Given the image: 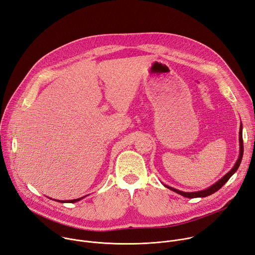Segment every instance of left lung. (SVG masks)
<instances>
[{"label": "left lung", "instance_id": "1", "mask_svg": "<svg viewBox=\"0 0 255 255\" xmlns=\"http://www.w3.org/2000/svg\"><path fill=\"white\" fill-rule=\"evenodd\" d=\"M242 157H243V138H242V124L240 126V130H239V157L235 163V165L233 166V168L231 169V170L227 173L225 174L221 179H219L216 183H214L213 185H211L210 187L206 188V189H203V190H199V191H191V192H185V191H181V190H178L176 188H173L171 186H168L166 184H163L165 187L169 188L173 190L174 192L182 195V196H185L187 197V199H194V197H206L208 195H211L213 193H215L216 191H218L226 182H227L230 177L237 171V169L239 168L240 166V163L242 161Z\"/></svg>", "mask_w": 255, "mask_h": 255}]
</instances>
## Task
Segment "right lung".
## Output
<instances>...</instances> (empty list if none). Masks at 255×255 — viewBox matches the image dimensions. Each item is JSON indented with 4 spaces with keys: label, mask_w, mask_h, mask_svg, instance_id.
I'll return each mask as SVG.
<instances>
[{
    "label": "right lung",
    "mask_w": 255,
    "mask_h": 255,
    "mask_svg": "<svg viewBox=\"0 0 255 255\" xmlns=\"http://www.w3.org/2000/svg\"><path fill=\"white\" fill-rule=\"evenodd\" d=\"M84 197H85V196H83V197H80V199H76V200H70V201H56V202H60V203H71V204H73V203L79 202L80 200L84 199Z\"/></svg>",
    "instance_id": "right-lung-1"
}]
</instances>
